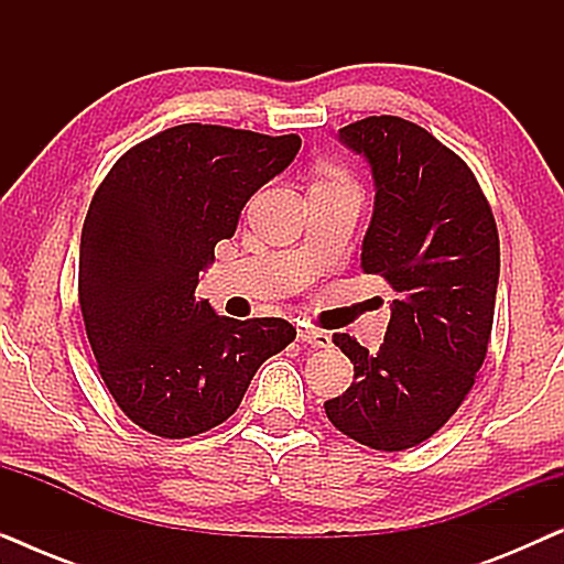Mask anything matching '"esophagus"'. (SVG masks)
Segmentation results:
<instances>
[{"mask_svg":"<svg viewBox=\"0 0 564 564\" xmlns=\"http://www.w3.org/2000/svg\"><path fill=\"white\" fill-rule=\"evenodd\" d=\"M297 338L307 346H313V349H330L334 341H330V336L326 330H318V328H300L297 330Z\"/></svg>","mask_w":564,"mask_h":564,"instance_id":"esophagus-1","label":"esophagus"}]
</instances>
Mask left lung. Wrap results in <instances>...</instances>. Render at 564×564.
I'll return each instance as SVG.
<instances>
[{
  "mask_svg": "<svg viewBox=\"0 0 564 564\" xmlns=\"http://www.w3.org/2000/svg\"><path fill=\"white\" fill-rule=\"evenodd\" d=\"M338 141L367 161L375 182L361 269L398 300L377 354L334 336L354 382L328 400L326 415L372 449H411L452 419L488 354L498 228L465 161L415 122L380 115L341 128Z\"/></svg>",
  "mask_w": 564,
  "mask_h": 564,
  "instance_id": "left-lung-1",
  "label": "left lung"
}]
</instances>
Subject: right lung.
Segmentation results:
<instances>
[{
    "label": "right lung",
    "instance_id": "add662e5",
    "mask_svg": "<svg viewBox=\"0 0 564 564\" xmlns=\"http://www.w3.org/2000/svg\"><path fill=\"white\" fill-rule=\"evenodd\" d=\"M297 151V135L187 122L138 143L99 184L79 246L82 315L107 390L149 434L218 426L295 341L288 321L226 318L195 290L215 243Z\"/></svg>",
    "mask_w": 564,
    "mask_h": 564
}]
</instances>
